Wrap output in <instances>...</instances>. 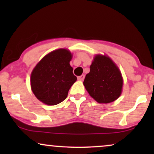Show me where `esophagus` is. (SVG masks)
Here are the masks:
<instances>
[{
	"instance_id": "obj_1",
	"label": "esophagus",
	"mask_w": 154,
	"mask_h": 154,
	"mask_svg": "<svg viewBox=\"0 0 154 154\" xmlns=\"http://www.w3.org/2000/svg\"><path fill=\"white\" fill-rule=\"evenodd\" d=\"M84 79H85V75L84 74L80 75V76H78V80L79 81H83Z\"/></svg>"
}]
</instances>
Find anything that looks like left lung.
<instances>
[{
	"label": "left lung",
	"instance_id": "8db88e82",
	"mask_svg": "<svg viewBox=\"0 0 154 154\" xmlns=\"http://www.w3.org/2000/svg\"><path fill=\"white\" fill-rule=\"evenodd\" d=\"M83 84L94 100L107 104L117 100L121 95L123 78L119 68L110 58L97 55Z\"/></svg>",
	"mask_w": 154,
	"mask_h": 154
}]
</instances>
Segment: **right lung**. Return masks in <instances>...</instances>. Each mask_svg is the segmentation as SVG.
<instances>
[{
	"mask_svg": "<svg viewBox=\"0 0 154 154\" xmlns=\"http://www.w3.org/2000/svg\"><path fill=\"white\" fill-rule=\"evenodd\" d=\"M71 57L69 50H56L44 57L33 69L31 89L42 102L56 105L66 98L69 89L77 80L69 64Z\"/></svg>",
	"mask_w": 154,
	"mask_h": 154,
	"instance_id": "1",
	"label": "right lung"
}]
</instances>
